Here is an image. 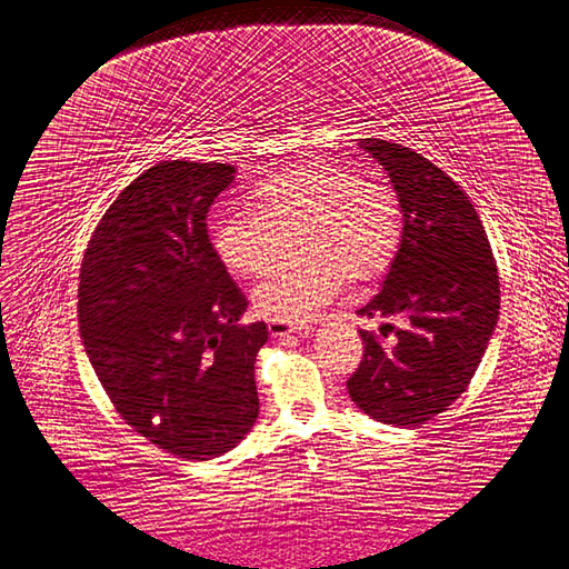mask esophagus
Wrapping results in <instances>:
<instances>
[{"instance_id": "obj_1", "label": "esophagus", "mask_w": 569, "mask_h": 569, "mask_svg": "<svg viewBox=\"0 0 569 569\" xmlns=\"http://www.w3.org/2000/svg\"><path fill=\"white\" fill-rule=\"evenodd\" d=\"M269 336L271 338H286L290 333H302L307 331V326H292V323H283V321H269Z\"/></svg>"}]
</instances>
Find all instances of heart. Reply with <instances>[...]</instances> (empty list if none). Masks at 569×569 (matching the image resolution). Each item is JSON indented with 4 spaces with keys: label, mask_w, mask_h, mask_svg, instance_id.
Instances as JSON below:
<instances>
[{
    "label": "heart",
    "mask_w": 569,
    "mask_h": 569,
    "mask_svg": "<svg viewBox=\"0 0 569 569\" xmlns=\"http://www.w3.org/2000/svg\"><path fill=\"white\" fill-rule=\"evenodd\" d=\"M296 238V260L273 264L252 288L262 317L300 323L331 302L342 283L371 281L395 260L401 210L392 187L328 160H309L252 191V208L224 214L212 229L217 258L233 273H260Z\"/></svg>",
    "instance_id": "heart-1"
}]
</instances>
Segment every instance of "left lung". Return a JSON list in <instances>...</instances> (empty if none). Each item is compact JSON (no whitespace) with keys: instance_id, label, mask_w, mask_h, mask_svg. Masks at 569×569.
I'll use <instances>...</instances> for the list:
<instances>
[{"instance_id":"1","label":"left lung","mask_w":569,"mask_h":569,"mask_svg":"<svg viewBox=\"0 0 569 569\" xmlns=\"http://www.w3.org/2000/svg\"><path fill=\"white\" fill-rule=\"evenodd\" d=\"M399 196L405 227L382 290L357 315L363 357L347 380L355 405L388 426L418 428L466 392L499 319V269L468 193L401 143L361 139Z\"/></svg>"}]
</instances>
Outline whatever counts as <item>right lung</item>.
<instances>
[{"mask_svg":"<svg viewBox=\"0 0 569 569\" xmlns=\"http://www.w3.org/2000/svg\"><path fill=\"white\" fill-rule=\"evenodd\" d=\"M224 162L164 160L113 200L80 269L87 357L127 426L184 461L233 449L260 413L254 357L267 326L210 243Z\"/></svg>","mask_w":569,"mask_h":569,"instance_id":"obj_1","label":"right lung"}]
</instances>
